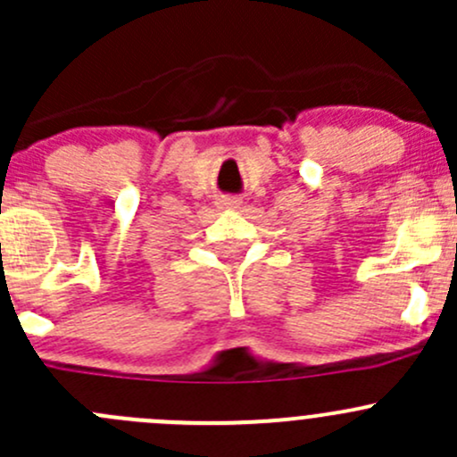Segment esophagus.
<instances>
[{
    "instance_id": "34e87169",
    "label": "esophagus",
    "mask_w": 457,
    "mask_h": 457,
    "mask_svg": "<svg viewBox=\"0 0 457 457\" xmlns=\"http://www.w3.org/2000/svg\"><path fill=\"white\" fill-rule=\"evenodd\" d=\"M243 201L238 199V196H220L219 201H216V207L219 210H241Z\"/></svg>"
}]
</instances>
